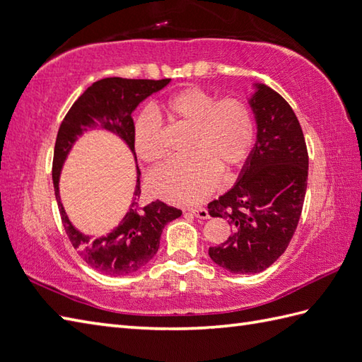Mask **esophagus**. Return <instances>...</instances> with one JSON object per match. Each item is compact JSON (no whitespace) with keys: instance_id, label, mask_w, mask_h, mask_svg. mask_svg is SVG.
I'll return each mask as SVG.
<instances>
[{"instance_id":"1","label":"esophagus","mask_w":362,"mask_h":362,"mask_svg":"<svg viewBox=\"0 0 362 362\" xmlns=\"http://www.w3.org/2000/svg\"><path fill=\"white\" fill-rule=\"evenodd\" d=\"M188 211H189L192 216L199 217V219H209L208 209H205V208H189Z\"/></svg>"}]
</instances>
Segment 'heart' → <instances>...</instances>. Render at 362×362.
<instances>
[{"label": "heart", "instance_id": "1", "mask_svg": "<svg viewBox=\"0 0 362 362\" xmlns=\"http://www.w3.org/2000/svg\"><path fill=\"white\" fill-rule=\"evenodd\" d=\"M168 119L191 128L188 158L171 160L149 175V189L177 205L204 202L221 182V168L233 171L247 160L255 141V120L245 102L217 98L200 88H185L162 105ZM165 132L153 112L134 122L132 143L137 156L156 163L165 154Z\"/></svg>", "mask_w": 362, "mask_h": 362}]
</instances>
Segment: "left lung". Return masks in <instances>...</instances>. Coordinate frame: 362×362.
Instances as JSON below:
<instances>
[{"mask_svg":"<svg viewBox=\"0 0 362 362\" xmlns=\"http://www.w3.org/2000/svg\"><path fill=\"white\" fill-rule=\"evenodd\" d=\"M248 105L256 120V143L233 188L208 204L213 217L233 233L208 255L238 274L264 272L287 250L304 205L308 154L291 106L264 83H253Z\"/></svg>","mask_w":362,"mask_h":362,"instance_id":"8db88e82","label":"left lung"}]
</instances>
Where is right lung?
I'll use <instances>...</instances> for the list:
<instances>
[{
    "mask_svg": "<svg viewBox=\"0 0 362 362\" xmlns=\"http://www.w3.org/2000/svg\"><path fill=\"white\" fill-rule=\"evenodd\" d=\"M171 78L163 80H129L111 77L98 80L83 92L63 119L57 134L52 180L58 209L64 231L72 247L85 262L107 276H126L139 272L157 253L160 236L168 222L182 216V211L168 206L160 200L140 206V170L132 143L136 107L156 92L170 85ZM90 129H102L119 136L130 148L136 160V189L130 209L121 223L106 237L95 238L81 233L71 225L59 199V174L74 141Z\"/></svg>",
    "mask_w": 362,
    "mask_h": 362,
    "instance_id": "obj_1",
    "label": "right lung"
}]
</instances>
